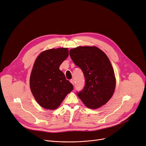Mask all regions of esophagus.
I'll use <instances>...</instances> for the list:
<instances>
[{
    "label": "esophagus",
    "mask_w": 146,
    "mask_h": 146,
    "mask_svg": "<svg viewBox=\"0 0 146 146\" xmlns=\"http://www.w3.org/2000/svg\"><path fill=\"white\" fill-rule=\"evenodd\" d=\"M70 82L72 83V85H74V83H75L74 80H73H73H70Z\"/></svg>",
    "instance_id": "1"
}]
</instances>
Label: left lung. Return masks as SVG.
Here are the masks:
<instances>
[{"mask_svg": "<svg viewBox=\"0 0 146 146\" xmlns=\"http://www.w3.org/2000/svg\"><path fill=\"white\" fill-rule=\"evenodd\" d=\"M74 63L85 79L83 89L77 93L86 106L97 109L112 96L116 80L113 68L105 52L96 47H78L69 52Z\"/></svg>", "mask_w": 146, "mask_h": 146, "instance_id": "left-lung-1", "label": "left lung"}]
</instances>
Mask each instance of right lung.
<instances>
[{
  "label": "right lung",
  "instance_id": "add662e5",
  "mask_svg": "<svg viewBox=\"0 0 146 146\" xmlns=\"http://www.w3.org/2000/svg\"><path fill=\"white\" fill-rule=\"evenodd\" d=\"M68 56L67 48H53L42 52L35 61L30 76V88L36 101L45 109L57 108L73 89L59 69Z\"/></svg>",
  "mask_w": 146,
  "mask_h": 146
}]
</instances>
